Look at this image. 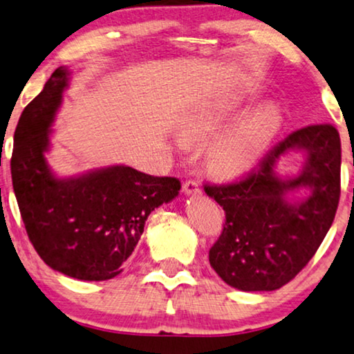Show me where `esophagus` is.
Segmentation results:
<instances>
[{
  "instance_id": "esophagus-1",
  "label": "esophagus",
  "mask_w": 354,
  "mask_h": 354,
  "mask_svg": "<svg viewBox=\"0 0 354 354\" xmlns=\"http://www.w3.org/2000/svg\"><path fill=\"white\" fill-rule=\"evenodd\" d=\"M183 191H185V194L191 196V194H201V186L199 183L196 180H187L185 185H183Z\"/></svg>"
}]
</instances>
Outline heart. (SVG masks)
Returning a JSON list of instances; mask_svg holds the SVG:
<instances>
[{"label": "heart", "mask_w": 354, "mask_h": 354, "mask_svg": "<svg viewBox=\"0 0 354 354\" xmlns=\"http://www.w3.org/2000/svg\"><path fill=\"white\" fill-rule=\"evenodd\" d=\"M238 116L236 111L207 113L189 121L187 131L196 138H209ZM281 128V115L273 105H263L225 131L209 150V167L221 178H234L259 162Z\"/></svg>", "instance_id": "1"}]
</instances>
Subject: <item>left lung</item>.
Masks as SVG:
<instances>
[{
    "label": "left lung",
    "mask_w": 354,
    "mask_h": 354,
    "mask_svg": "<svg viewBox=\"0 0 354 354\" xmlns=\"http://www.w3.org/2000/svg\"><path fill=\"white\" fill-rule=\"evenodd\" d=\"M304 149L301 175L281 180L274 165L290 149ZM340 134L332 124H310L268 150L241 180L204 185L225 210V225L209 261L225 283L243 291H273L295 279L317 251L340 201ZM296 187H310L299 205L284 199Z\"/></svg>",
    "instance_id": "1"
}]
</instances>
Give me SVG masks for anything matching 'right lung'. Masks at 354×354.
<instances>
[{
    "mask_svg": "<svg viewBox=\"0 0 354 354\" xmlns=\"http://www.w3.org/2000/svg\"><path fill=\"white\" fill-rule=\"evenodd\" d=\"M68 81L69 71L56 69L19 118L11 157L14 194L27 236L46 266L77 280H110L122 272L150 212L173 201L181 183L124 165L55 178L44 153Z\"/></svg>",
    "mask_w": 354,
    "mask_h": 354,
    "instance_id": "1",
    "label": "right lung"
}]
</instances>
